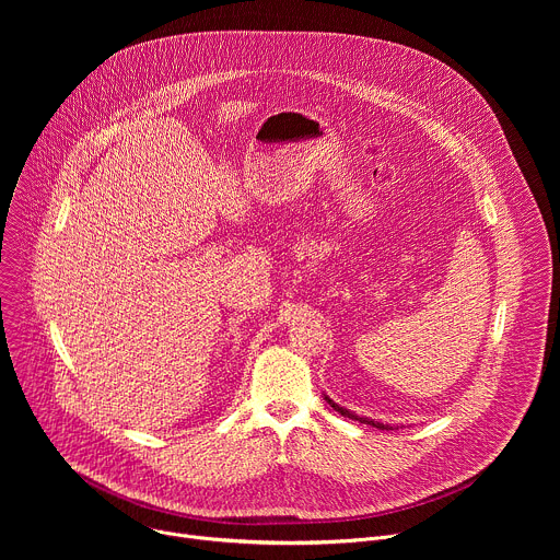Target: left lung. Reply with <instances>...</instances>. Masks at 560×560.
Listing matches in <instances>:
<instances>
[{"label": "left lung", "instance_id": "left-lung-1", "mask_svg": "<svg viewBox=\"0 0 560 560\" xmlns=\"http://www.w3.org/2000/svg\"><path fill=\"white\" fill-rule=\"evenodd\" d=\"M326 401L330 404V408H335L339 415H343V417H348V419H352V421H359V423H365V425H372V428H378V430H392V425H383V423H378V421H374V419H368V417H357L354 412H350V410L337 406L330 396H326Z\"/></svg>", "mask_w": 560, "mask_h": 560}]
</instances>
